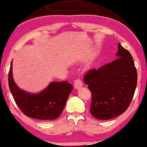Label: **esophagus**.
I'll return each mask as SVG.
<instances>
[{
    "instance_id": "obj_1",
    "label": "esophagus",
    "mask_w": 147,
    "mask_h": 147,
    "mask_svg": "<svg viewBox=\"0 0 147 147\" xmlns=\"http://www.w3.org/2000/svg\"><path fill=\"white\" fill-rule=\"evenodd\" d=\"M83 86V82L80 79H76L74 80V88L78 89Z\"/></svg>"
}]
</instances>
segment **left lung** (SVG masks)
<instances>
[{"instance_id": "8db88e82", "label": "left lung", "mask_w": 147, "mask_h": 147, "mask_svg": "<svg viewBox=\"0 0 147 147\" xmlns=\"http://www.w3.org/2000/svg\"><path fill=\"white\" fill-rule=\"evenodd\" d=\"M118 48V58L98 69H90L83 77L92 93L90 111L99 120L124 113L136 89L137 72L132 55L120 43Z\"/></svg>"}]
</instances>
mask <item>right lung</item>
<instances>
[{"label":"right lung","mask_w":147,"mask_h":147,"mask_svg":"<svg viewBox=\"0 0 147 147\" xmlns=\"http://www.w3.org/2000/svg\"><path fill=\"white\" fill-rule=\"evenodd\" d=\"M11 64L8 74L9 88L15 102L28 117L54 120L61 114L73 86L67 81L53 82L38 94H29L17 86L13 80Z\"/></svg>","instance_id":"right-lung-1"}]
</instances>
